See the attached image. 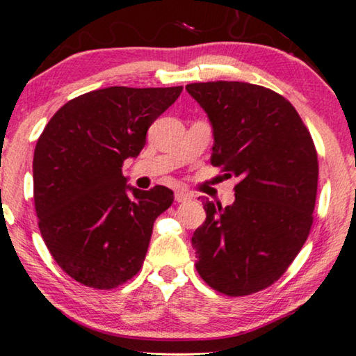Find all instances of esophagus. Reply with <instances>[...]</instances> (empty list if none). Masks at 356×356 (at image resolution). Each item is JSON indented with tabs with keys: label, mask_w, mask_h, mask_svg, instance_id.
Masks as SVG:
<instances>
[{
	"label": "esophagus",
	"mask_w": 356,
	"mask_h": 356,
	"mask_svg": "<svg viewBox=\"0 0 356 356\" xmlns=\"http://www.w3.org/2000/svg\"><path fill=\"white\" fill-rule=\"evenodd\" d=\"M189 199H191V194H188V193H181V191H178V193L175 194V200H177L178 204L186 202V200H189Z\"/></svg>",
	"instance_id": "34e87169"
}]
</instances>
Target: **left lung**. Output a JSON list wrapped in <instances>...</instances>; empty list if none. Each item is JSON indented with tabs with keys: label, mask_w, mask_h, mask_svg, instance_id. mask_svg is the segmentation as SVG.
I'll return each mask as SVG.
<instances>
[{
	"label": "left lung",
	"mask_w": 356,
	"mask_h": 356,
	"mask_svg": "<svg viewBox=\"0 0 356 356\" xmlns=\"http://www.w3.org/2000/svg\"><path fill=\"white\" fill-rule=\"evenodd\" d=\"M186 90L213 128L212 162L239 178L236 200H204L194 231L195 270L221 293L250 296L284 275L310 234L318 154L286 97L244 81L191 83Z\"/></svg>",
	"instance_id": "8db88e82"
}]
</instances>
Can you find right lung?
Returning a JSON list of instances; mask_svg holds the SVG:
<instances>
[{"label": "right lung", "instance_id": "1", "mask_svg": "<svg viewBox=\"0 0 356 356\" xmlns=\"http://www.w3.org/2000/svg\"><path fill=\"white\" fill-rule=\"evenodd\" d=\"M183 86H109L70 99L44 127L33 154L38 228L63 270L81 284L114 289L140 271L154 221L173 191L128 186L122 167L138 157L149 127Z\"/></svg>", "mask_w": 356, "mask_h": 356}]
</instances>
